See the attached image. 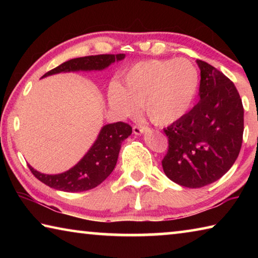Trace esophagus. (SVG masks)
I'll use <instances>...</instances> for the list:
<instances>
[{"label": "esophagus", "mask_w": 258, "mask_h": 258, "mask_svg": "<svg viewBox=\"0 0 258 258\" xmlns=\"http://www.w3.org/2000/svg\"><path fill=\"white\" fill-rule=\"evenodd\" d=\"M146 130H147V126H143V125H134L133 126V133L137 135L142 134Z\"/></svg>", "instance_id": "34e87169"}]
</instances>
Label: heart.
Masks as SVG:
<instances>
[{
    "mask_svg": "<svg viewBox=\"0 0 258 258\" xmlns=\"http://www.w3.org/2000/svg\"><path fill=\"white\" fill-rule=\"evenodd\" d=\"M198 87V69L190 60H147L128 69L123 86L117 82L109 85L108 101L121 116L134 115L142 106L152 123L167 125L185 115Z\"/></svg>",
    "mask_w": 258,
    "mask_h": 258,
    "instance_id": "heart-1",
    "label": "heart"
}]
</instances>
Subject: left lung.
I'll use <instances>...</instances> for the list:
<instances>
[{"label": "left lung", "mask_w": 258, "mask_h": 258, "mask_svg": "<svg viewBox=\"0 0 258 258\" xmlns=\"http://www.w3.org/2000/svg\"><path fill=\"white\" fill-rule=\"evenodd\" d=\"M199 101L164 133L166 176L185 187L217 181L232 167L242 145L243 107L237 87L212 64L197 60Z\"/></svg>", "instance_id": "1"}]
</instances>
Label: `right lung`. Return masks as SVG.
<instances>
[{
  "instance_id": "right-lung-1",
  "label": "right lung",
  "mask_w": 258,
  "mask_h": 258,
  "mask_svg": "<svg viewBox=\"0 0 258 258\" xmlns=\"http://www.w3.org/2000/svg\"><path fill=\"white\" fill-rule=\"evenodd\" d=\"M124 56L123 53L81 56L61 63L60 66L47 72L43 77L61 72L101 71L115 61L124 59ZM131 133L132 127L123 121L103 126L97 141L87 154L73 168L64 173L49 175L35 171L29 165L28 167L37 180L53 189L66 192H82L93 189L110 175L116 166L121 142L128 138Z\"/></svg>"
}]
</instances>
